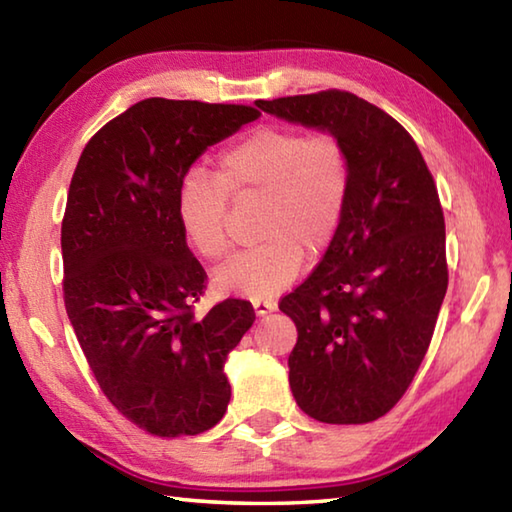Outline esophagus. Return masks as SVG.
Segmentation results:
<instances>
[{"label": "esophagus", "mask_w": 512, "mask_h": 512, "mask_svg": "<svg viewBox=\"0 0 512 512\" xmlns=\"http://www.w3.org/2000/svg\"><path fill=\"white\" fill-rule=\"evenodd\" d=\"M253 309H255L257 316H266V314H271V311L277 309V302L259 298V300H253Z\"/></svg>", "instance_id": "34e87169"}]
</instances>
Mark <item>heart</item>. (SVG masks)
Returning a JSON list of instances; mask_svg holds the SVG:
<instances>
[{
	"mask_svg": "<svg viewBox=\"0 0 512 512\" xmlns=\"http://www.w3.org/2000/svg\"><path fill=\"white\" fill-rule=\"evenodd\" d=\"M350 155L334 135L259 126L221 153L216 176L192 169L178 187V219L198 255L216 262L230 248L228 194L262 196L257 235L214 275L216 287L246 298L287 289L305 264V250L332 246L348 207Z\"/></svg>",
	"mask_w": 512,
	"mask_h": 512,
	"instance_id": "obj_1",
	"label": "heart"
}]
</instances>
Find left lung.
<instances>
[{"mask_svg": "<svg viewBox=\"0 0 512 512\" xmlns=\"http://www.w3.org/2000/svg\"><path fill=\"white\" fill-rule=\"evenodd\" d=\"M277 119L339 137L352 185L323 259L280 309L298 329L289 384L309 418L363 424L400 402L447 291L445 216L418 144L357 94L255 101Z\"/></svg>", "mask_w": 512, "mask_h": 512, "instance_id": "1", "label": "left lung"}]
</instances>
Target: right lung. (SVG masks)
Wrapping results in <instances>:
<instances>
[{
	"instance_id": "add662e5",
	"label": "right lung",
	"mask_w": 512,
	"mask_h": 512,
	"mask_svg": "<svg viewBox=\"0 0 512 512\" xmlns=\"http://www.w3.org/2000/svg\"><path fill=\"white\" fill-rule=\"evenodd\" d=\"M257 117L232 103L144 99L85 144L69 185L60 230L69 323L103 395L153 436H196L228 409L223 366L255 311L228 298L194 316L207 275L176 198L207 146Z\"/></svg>"
}]
</instances>
